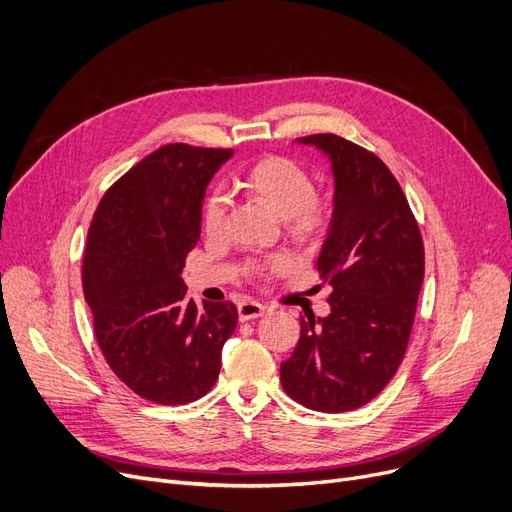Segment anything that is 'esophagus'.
Listing matches in <instances>:
<instances>
[{
    "instance_id": "obj_1",
    "label": "esophagus",
    "mask_w": 512,
    "mask_h": 512,
    "mask_svg": "<svg viewBox=\"0 0 512 512\" xmlns=\"http://www.w3.org/2000/svg\"><path fill=\"white\" fill-rule=\"evenodd\" d=\"M237 311H239V321H250V319L262 317L267 309H264V304H260L252 298H243L237 306Z\"/></svg>"
}]
</instances>
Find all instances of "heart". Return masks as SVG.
I'll return each mask as SVG.
<instances>
[{"mask_svg": "<svg viewBox=\"0 0 512 512\" xmlns=\"http://www.w3.org/2000/svg\"><path fill=\"white\" fill-rule=\"evenodd\" d=\"M243 185L252 193L260 195L264 201L285 216L292 233L300 237L319 235L327 220H330V199L313 189V178L302 163L285 155H267L258 159L243 174ZM227 216V197L214 189L203 199L201 206V227L210 237L218 235L224 227ZM292 258L285 252H275L262 258H252L245 262V271L252 277H264L269 273L283 271Z\"/></svg>", "mask_w": 512, "mask_h": 512, "instance_id": "obj_1", "label": "heart"}]
</instances>
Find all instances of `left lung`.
Here are the masks:
<instances>
[{"label": "left lung", "mask_w": 512, "mask_h": 512, "mask_svg": "<svg viewBox=\"0 0 512 512\" xmlns=\"http://www.w3.org/2000/svg\"><path fill=\"white\" fill-rule=\"evenodd\" d=\"M300 142L332 157V227L321 248V283L332 285L327 317L300 319V340L281 363V386L315 412H351L393 380L414 327L424 243L407 197L372 151L338 134Z\"/></svg>", "instance_id": "8db88e82"}]
</instances>
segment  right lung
Instances as JSON below:
<instances>
[{
    "mask_svg": "<svg viewBox=\"0 0 512 512\" xmlns=\"http://www.w3.org/2000/svg\"><path fill=\"white\" fill-rule=\"evenodd\" d=\"M233 149L163 145L102 195L90 222L84 296L113 374L138 397L185 405L208 395L237 325L229 300L187 298L180 273L201 235V201Z\"/></svg>",
    "mask_w": 512,
    "mask_h": 512,
    "instance_id": "1",
    "label": "right lung"
}]
</instances>
